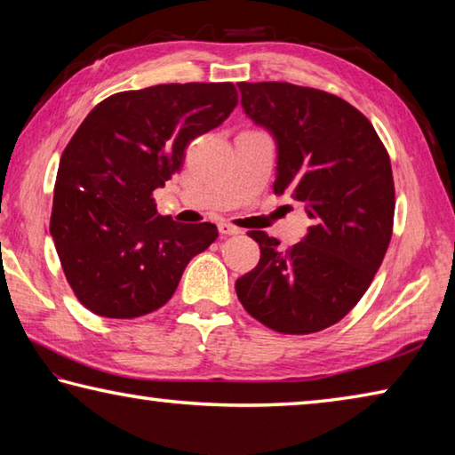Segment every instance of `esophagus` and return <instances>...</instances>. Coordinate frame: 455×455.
<instances>
[{
	"label": "esophagus",
	"instance_id": "obj_1",
	"mask_svg": "<svg viewBox=\"0 0 455 455\" xmlns=\"http://www.w3.org/2000/svg\"><path fill=\"white\" fill-rule=\"evenodd\" d=\"M219 233L220 235H241V228L230 225V222H219Z\"/></svg>",
	"mask_w": 455,
	"mask_h": 455
}]
</instances>
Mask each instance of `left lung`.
Instances as JSON below:
<instances>
[{
	"label": "left lung",
	"mask_w": 455,
	"mask_h": 455,
	"mask_svg": "<svg viewBox=\"0 0 455 455\" xmlns=\"http://www.w3.org/2000/svg\"><path fill=\"white\" fill-rule=\"evenodd\" d=\"M238 90L244 112L279 146L275 195L305 203L311 227L287 249L249 230L260 259L236 279V297L276 333H317L359 303L387 252L395 212L389 154L371 122L329 92L289 82H238Z\"/></svg>",
	"instance_id": "8db88e82"
}]
</instances>
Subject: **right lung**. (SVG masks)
<instances>
[{"label": "right lung", "instance_id": "obj_1", "mask_svg": "<svg viewBox=\"0 0 455 455\" xmlns=\"http://www.w3.org/2000/svg\"><path fill=\"white\" fill-rule=\"evenodd\" d=\"M236 102L230 82L158 84L102 100L76 130L60 158L50 233L86 309L110 319L160 309L190 259L217 241L211 222L158 214L152 192Z\"/></svg>", "mask_w": 455, "mask_h": 455}]
</instances>
